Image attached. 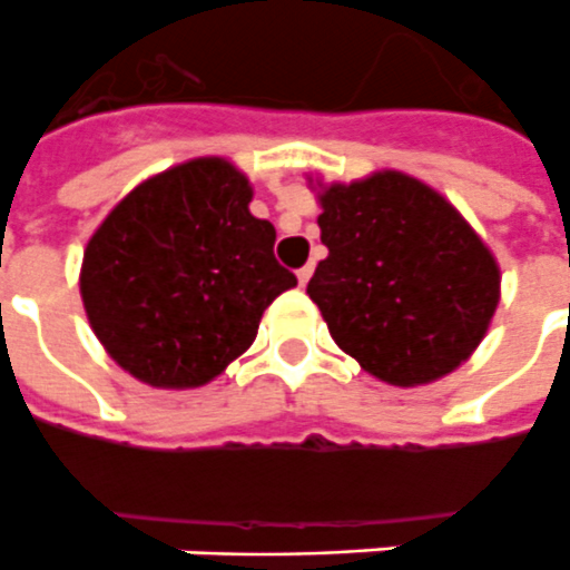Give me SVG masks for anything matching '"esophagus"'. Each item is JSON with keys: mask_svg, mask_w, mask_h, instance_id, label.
Instances as JSON below:
<instances>
[{"mask_svg": "<svg viewBox=\"0 0 570 570\" xmlns=\"http://www.w3.org/2000/svg\"><path fill=\"white\" fill-rule=\"evenodd\" d=\"M311 274H314V265H311V263L302 265V268H298V284L305 286L307 281H311Z\"/></svg>", "mask_w": 570, "mask_h": 570, "instance_id": "1", "label": "esophagus"}]
</instances>
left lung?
Listing matches in <instances>:
<instances>
[{
	"label": "left lung",
	"instance_id": "1",
	"mask_svg": "<svg viewBox=\"0 0 570 570\" xmlns=\"http://www.w3.org/2000/svg\"><path fill=\"white\" fill-rule=\"evenodd\" d=\"M328 247L307 284L332 338L395 386L444 377L499 305V265L444 196L402 171L320 193Z\"/></svg>",
	"mask_w": 570,
	"mask_h": 570
}]
</instances>
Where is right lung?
<instances>
[{"instance_id":"obj_1","label":"right lung","mask_w":570,"mask_h":570,"mask_svg":"<svg viewBox=\"0 0 570 570\" xmlns=\"http://www.w3.org/2000/svg\"><path fill=\"white\" fill-rule=\"evenodd\" d=\"M238 168L205 156L138 184L83 250L81 298L111 360L138 381H214L256 338L296 274L274 259V226L250 214Z\"/></svg>"}]
</instances>
